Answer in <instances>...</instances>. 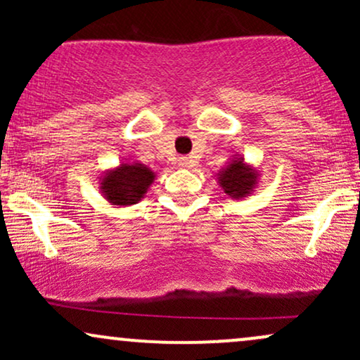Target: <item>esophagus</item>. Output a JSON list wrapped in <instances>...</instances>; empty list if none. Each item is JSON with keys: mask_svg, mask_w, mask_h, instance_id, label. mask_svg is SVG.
Wrapping results in <instances>:
<instances>
[{"mask_svg": "<svg viewBox=\"0 0 360 360\" xmlns=\"http://www.w3.org/2000/svg\"><path fill=\"white\" fill-rule=\"evenodd\" d=\"M177 164H179L181 169H191L196 166V162H194L193 157H179V162Z\"/></svg>", "mask_w": 360, "mask_h": 360, "instance_id": "obj_1", "label": "esophagus"}]
</instances>
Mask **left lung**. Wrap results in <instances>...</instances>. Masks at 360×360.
<instances>
[{
	"label": "left lung",
	"instance_id": "1",
	"mask_svg": "<svg viewBox=\"0 0 360 360\" xmlns=\"http://www.w3.org/2000/svg\"><path fill=\"white\" fill-rule=\"evenodd\" d=\"M259 171L245 162L240 155H232L230 162L217 172L218 186L233 200H243L255 191L259 184Z\"/></svg>",
	"mask_w": 360,
	"mask_h": 360
}]
</instances>
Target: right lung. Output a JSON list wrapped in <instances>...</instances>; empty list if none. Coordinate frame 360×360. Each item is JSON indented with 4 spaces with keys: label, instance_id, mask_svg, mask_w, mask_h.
Here are the masks:
<instances>
[{
    "label": "right lung",
    "instance_id": "obj_1",
    "mask_svg": "<svg viewBox=\"0 0 360 360\" xmlns=\"http://www.w3.org/2000/svg\"><path fill=\"white\" fill-rule=\"evenodd\" d=\"M155 172L139 160H123L117 167L108 169L100 177L103 198L115 208L131 206L146 196Z\"/></svg>",
    "mask_w": 360,
    "mask_h": 360
}]
</instances>
